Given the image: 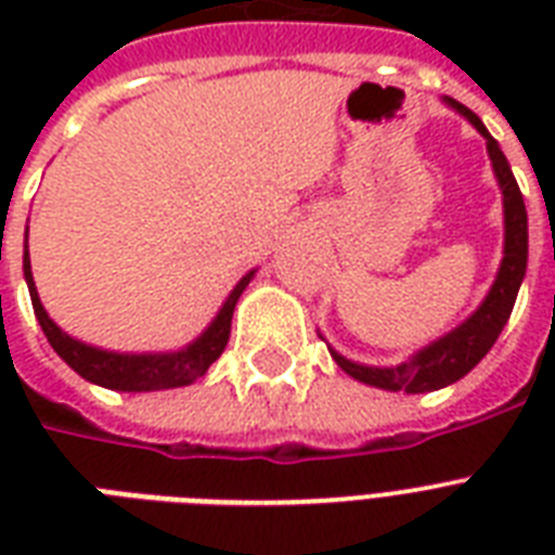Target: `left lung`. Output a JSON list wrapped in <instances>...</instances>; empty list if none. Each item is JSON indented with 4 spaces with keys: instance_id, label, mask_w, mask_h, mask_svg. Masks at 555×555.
I'll list each match as a JSON object with an SVG mask.
<instances>
[{
    "instance_id": "left-lung-1",
    "label": "left lung",
    "mask_w": 555,
    "mask_h": 555,
    "mask_svg": "<svg viewBox=\"0 0 555 555\" xmlns=\"http://www.w3.org/2000/svg\"><path fill=\"white\" fill-rule=\"evenodd\" d=\"M449 106H455L487 138L492 167H495L501 192H504V224H507L504 261H501L499 279H495V285H492L490 296L483 299L481 308L461 328L438 339L435 346L423 348L421 354L412 357L409 363L395 365V369H369V365H357L346 360V357H339L337 351H331V357L337 360V365L346 374H351L360 383H369V386L386 388V391L423 395V391H438V388L449 386V383H455L464 374H469L487 357V351L495 346V339H499V334L507 325L527 270V209L521 190L516 184V176H513V169H509L507 158H504V152L495 143V138L481 124V117L469 112L466 106H461L457 100H449Z\"/></svg>"
}]
</instances>
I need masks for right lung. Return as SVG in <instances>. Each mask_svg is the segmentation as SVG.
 <instances>
[{"instance_id": "obj_1", "label": "right lung", "mask_w": 555, "mask_h": 555, "mask_svg": "<svg viewBox=\"0 0 555 555\" xmlns=\"http://www.w3.org/2000/svg\"><path fill=\"white\" fill-rule=\"evenodd\" d=\"M253 273L233 287V294L227 296L224 308L216 317V322L201 334L190 348L176 351V354H112V351H100V348L82 346L77 339L56 328L54 322L48 320L46 308L39 302L37 287L30 279V261L28 250H25V279H28L30 302H34V313H37L39 325L46 331L48 343L56 354L63 357L65 363L72 365L80 377L98 383V386L115 388V391H158V388H178L190 386L192 379H198L207 374V369L216 363L221 351L227 348L230 339V322H233V311L238 296L247 287Z\"/></svg>"}]
</instances>
